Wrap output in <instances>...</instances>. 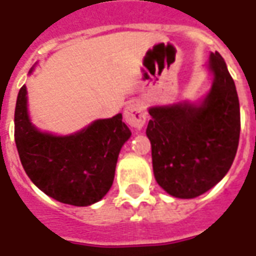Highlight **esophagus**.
I'll list each match as a JSON object with an SVG mask.
<instances>
[{"instance_id":"1","label":"esophagus","mask_w":256,"mask_h":256,"mask_svg":"<svg viewBox=\"0 0 256 256\" xmlns=\"http://www.w3.org/2000/svg\"><path fill=\"white\" fill-rule=\"evenodd\" d=\"M124 118L126 121V124H130L134 128L140 130L144 125V122H146V114H144L139 103L131 102L125 108Z\"/></svg>"}]
</instances>
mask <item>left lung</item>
Here are the masks:
<instances>
[{"instance_id": "left-lung-1", "label": "left lung", "mask_w": 256, "mask_h": 256, "mask_svg": "<svg viewBox=\"0 0 256 256\" xmlns=\"http://www.w3.org/2000/svg\"><path fill=\"white\" fill-rule=\"evenodd\" d=\"M214 84L200 106L152 108L146 135L154 178L168 194L194 198L214 188L234 161L240 103L234 81L218 52L211 54Z\"/></svg>"}]
</instances>
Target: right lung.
Returning a JSON list of instances; mask_svg holds the SVG:
<instances>
[{
  "label": "right lung",
  "mask_w": 256,
  "mask_h": 256,
  "mask_svg": "<svg viewBox=\"0 0 256 256\" xmlns=\"http://www.w3.org/2000/svg\"><path fill=\"white\" fill-rule=\"evenodd\" d=\"M26 85L15 108V142L22 166L38 189L76 206L102 200L113 184L116 164L131 131L122 114L98 120L70 136L37 131L27 114Z\"/></svg>",
  "instance_id": "add662e5"
}]
</instances>
